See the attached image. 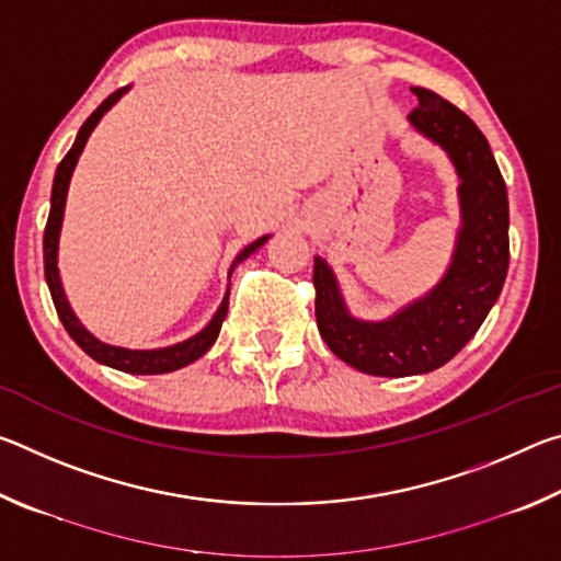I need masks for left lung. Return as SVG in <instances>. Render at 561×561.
Instances as JSON below:
<instances>
[{
  "label": "left lung",
  "instance_id": "1",
  "mask_svg": "<svg viewBox=\"0 0 561 561\" xmlns=\"http://www.w3.org/2000/svg\"><path fill=\"white\" fill-rule=\"evenodd\" d=\"M413 126L448 150L458 175L462 230L445 279L401 314L368 324L346 314L327 262L314 260L317 327L348 366L371 376L428 374L458 354L490 314L510 267L507 187L488 138L465 113L428 89H413Z\"/></svg>",
  "mask_w": 561,
  "mask_h": 561
}]
</instances>
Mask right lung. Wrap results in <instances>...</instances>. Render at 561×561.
<instances>
[{
  "instance_id": "1",
  "label": "right lung",
  "mask_w": 561,
  "mask_h": 561,
  "mask_svg": "<svg viewBox=\"0 0 561 561\" xmlns=\"http://www.w3.org/2000/svg\"><path fill=\"white\" fill-rule=\"evenodd\" d=\"M123 91H126V89L113 91L111 96L103 101L96 111L91 113V116L87 118V123H83V126H81L79 136H76V144L71 146L69 153L64 156L59 168H56L54 187H51V210H49V220H46V230H44V277H46V284H49L56 314H59L64 329L69 331V336L83 351H87V354L93 360H99V364H106L111 368H118V371H126V374H170V371H178V368H183L187 364H193L195 358H201L205 351L215 344L217 334H220L222 321L227 317V304H230V291L225 294L220 309H217V314L213 317L210 324H207L197 336L183 341V344L168 346V348L130 351V348H118V346L101 344L99 339H93L89 331L79 324V319L73 317L69 301H66V297H64L59 270H56V244H59V230H61V217H64L66 190H69V180H71V173H73V165H76V160H79L83 146H87L91 130L96 128V123L101 121L103 113H106L113 106V103L121 99ZM267 240H270V237H260L257 242H252L250 247H244V250L237 254V260L232 262V270L242 260L250 257L254 250H260V247L267 242Z\"/></svg>"
}]
</instances>
